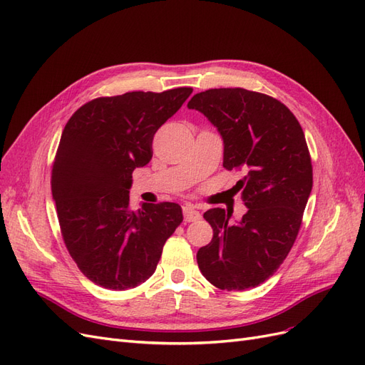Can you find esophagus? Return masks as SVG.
<instances>
[{"mask_svg":"<svg viewBox=\"0 0 365 365\" xmlns=\"http://www.w3.org/2000/svg\"><path fill=\"white\" fill-rule=\"evenodd\" d=\"M182 213H184V220L185 222H196V220H200L201 215L197 210H195L193 205H185L182 208Z\"/></svg>","mask_w":365,"mask_h":365,"instance_id":"esophagus-1","label":"esophagus"}]
</instances>
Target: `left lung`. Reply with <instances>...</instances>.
I'll return each instance as SVG.
<instances>
[{
  "label": "left lung",
  "instance_id": "obj_1",
  "mask_svg": "<svg viewBox=\"0 0 365 365\" xmlns=\"http://www.w3.org/2000/svg\"><path fill=\"white\" fill-rule=\"evenodd\" d=\"M187 106L222 135L224 168L244 170L235 189L248 207L236 224L224 208L204 213L213 239L197 251V267L222 291L256 288L280 268L302 227L312 190L304 132L277 98L244 88L197 93Z\"/></svg>",
  "mask_w": 365,
  "mask_h": 365
}]
</instances>
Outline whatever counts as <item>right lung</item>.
Returning a JSON list of instances; mask_svg holds the SVG:
<instances>
[{"label":"right lung","mask_w":365,"mask_h":365,"mask_svg":"<svg viewBox=\"0 0 365 365\" xmlns=\"http://www.w3.org/2000/svg\"><path fill=\"white\" fill-rule=\"evenodd\" d=\"M132 91L97 97L63 128L51 169L61 233L86 279L125 291L155 272L163 247L182 222L175 202L129 205L132 172L152 158V140L192 94Z\"/></svg>","instance_id":"add662e5"}]
</instances>
